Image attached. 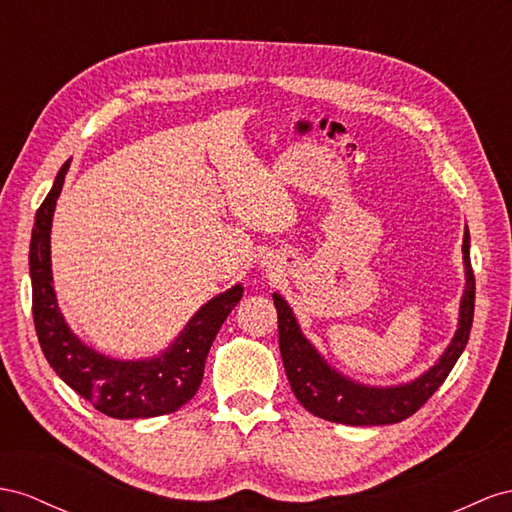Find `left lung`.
I'll return each instance as SVG.
<instances>
[{
    "mask_svg": "<svg viewBox=\"0 0 512 512\" xmlns=\"http://www.w3.org/2000/svg\"><path fill=\"white\" fill-rule=\"evenodd\" d=\"M465 261V290L458 309V329L450 346L445 348L439 361L428 372L417 376L411 383L396 387H370L350 381L324 361L320 352L300 331L290 305L274 292V307L279 313V348L285 365L287 381L292 385L294 396L309 413L326 419V422L348 426H385L398 424L422 409L426 400L435 393L454 363L467 346L471 322H474L476 279L469 261V231L465 227L463 238Z\"/></svg>",
    "mask_w": 512,
    "mask_h": 512,
    "instance_id": "left-lung-1",
    "label": "left lung"
}]
</instances>
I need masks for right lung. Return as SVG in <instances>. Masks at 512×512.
Segmentation results:
<instances>
[{
	"instance_id": "add662e5",
	"label": "right lung",
	"mask_w": 512,
	"mask_h": 512,
	"mask_svg": "<svg viewBox=\"0 0 512 512\" xmlns=\"http://www.w3.org/2000/svg\"><path fill=\"white\" fill-rule=\"evenodd\" d=\"M69 166L71 160L62 164L54 188L38 207L30 242L32 313L43 355L62 381L103 415L144 419L175 413L199 391L207 352L244 287L238 283L207 300L175 342L153 359H112L86 346L64 322L51 283V218Z\"/></svg>"
}]
</instances>
